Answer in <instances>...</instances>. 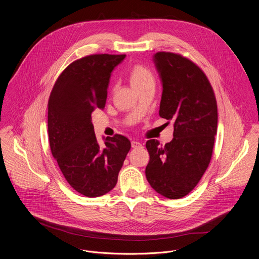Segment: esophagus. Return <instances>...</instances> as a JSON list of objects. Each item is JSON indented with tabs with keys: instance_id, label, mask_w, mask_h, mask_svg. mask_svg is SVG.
I'll return each mask as SVG.
<instances>
[{
	"instance_id": "1",
	"label": "esophagus",
	"mask_w": 259,
	"mask_h": 259,
	"mask_svg": "<svg viewBox=\"0 0 259 259\" xmlns=\"http://www.w3.org/2000/svg\"><path fill=\"white\" fill-rule=\"evenodd\" d=\"M132 148H134V149L143 148V145L140 142H138V141H132Z\"/></svg>"
}]
</instances>
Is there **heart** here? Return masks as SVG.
Returning <instances> with one entry per match:
<instances>
[{
    "instance_id": "b5f03b06",
    "label": "heart",
    "mask_w": 259,
    "mask_h": 259,
    "mask_svg": "<svg viewBox=\"0 0 259 259\" xmlns=\"http://www.w3.org/2000/svg\"><path fill=\"white\" fill-rule=\"evenodd\" d=\"M130 76V81L132 86L138 90L145 85L154 82V77L152 72L145 66L141 64H136L134 65L128 72Z\"/></svg>"
}]
</instances>
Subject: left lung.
<instances>
[{"instance_id": "1", "label": "left lung", "mask_w": 259, "mask_h": 259, "mask_svg": "<svg viewBox=\"0 0 259 259\" xmlns=\"http://www.w3.org/2000/svg\"><path fill=\"white\" fill-rule=\"evenodd\" d=\"M154 63L163 86L159 115L173 120L174 132L163 147L157 140L146 143V177L159 194L178 199L196 186L208 167L217 135V101L206 76L190 60L159 52Z\"/></svg>"}]
</instances>
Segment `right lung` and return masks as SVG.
<instances>
[{"label": "right lung", "instance_id": "1", "mask_svg": "<svg viewBox=\"0 0 259 259\" xmlns=\"http://www.w3.org/2000/svg\"><path fill=\"white\" fill-rule=\"evenodd\" d=\"M125 55H91L73 62L60 75L49 99L48 126L52 154L79 193L97 197L109 192L131 150L121 135L96 139L91 114L103 109L113 69Z\"/></svg>", "mask_w": 259, "mask_h": 259}]
</instances>
